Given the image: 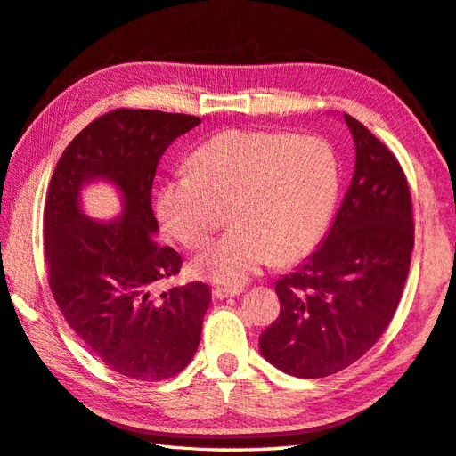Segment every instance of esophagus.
I'll return each mask as SVG.
<instances>
[{
	"label": "esophagus",
	"mask_w": 456,
	"mask_h": 456,
	"mask_svg": "<svg viewBox=\"0 0 456 456\" xmlns=\"http://www.w3.org/2000/svg\"><path fill=\"white\" fill-rule=\"evenodd\" d=\"M243 287H213V297L223 300V298H229V297H239L240 292H243Z\"/></svg>",
	"instance_id": "34e87169"
}]
</instances>
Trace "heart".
I'll list each match as a JSON object with an SVG mask.
<instances>
[{"label": "heart", "mask_w": 456, "mask_h": 456, "mask_svg": "<svg viewBox=\"0 0 456 456\" xmlns=\"http://www.w3.org/2000/svg\"><path fill=\"white\" fill-rule=\"evenodd\" d=\"M340 195L330 142L276 130H227L187 159V174L162 185L158 217L190 251L209 243L229 211L235 229L195 263L219 284H240L263 266L292 265L326 235Z\"/></svg>", "instance_id": "1"}]
</instances>
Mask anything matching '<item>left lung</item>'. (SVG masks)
I'll return each mask as SVG.
<instances>
[{
    "instance_id": "obj_1",
    "label": "left lung",
    "mask_w": 456,
    "mask_h": 456,
    "mask_svg": "<svg viewBox=\"0 0 456 456\" xmlns=\"http://www.w3.org/2000/svg\"><path fill=\"white\" fill-rule=\"evenodd\" d=\"M355 172L322 247L276 282L281 314L258 347L274 368L326 378L371 350L399 306L413 251V201L403 167L344 114Z\"/></svg>"
}]
</instances>
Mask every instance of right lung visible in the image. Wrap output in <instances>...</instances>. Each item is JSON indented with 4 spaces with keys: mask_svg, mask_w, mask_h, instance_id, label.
I'll use <instances>...</instances> for the list:
<instances>
[{
    "mask_svg": "<svg viewBox=\"0 0 456 456\" xmlns=\"http://www.w3.org/2000/svg\"><path fill=\"white\" fill-rule=\"evenodd\" d=\"M191 114L116 109L98 116L59 158L43 211L49 287L67 324L120 376L162 381L191 362L211 290L203 282L156 284L182 269V256L156 240L151 211L156 166L172 142L198 126ZM94 176L121 187L125 213L88 220L77 191Z\"/></svg>",
    "mask_w": 456,
    "mask_h": 456,
    "instance_id": "right-lung-1",
    "label": "right lung"
}]
</instances>
